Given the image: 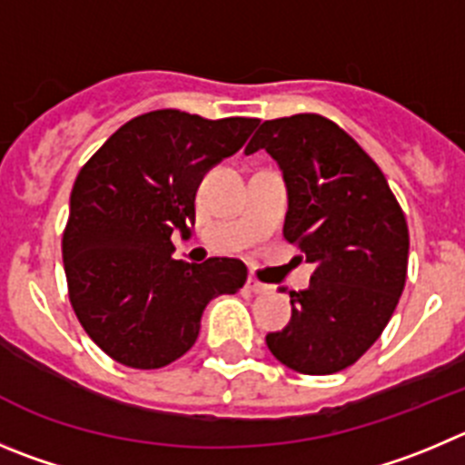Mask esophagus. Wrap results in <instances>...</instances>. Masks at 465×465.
<instances>
[{"mask_svg": "<svg viewBox=\"0 0 465 465\" xmlns=\"http://www.w3.org/2000/svg\"><path fill=\"white\" fill-rule=\"evenodd\" d=\"M247 289H250L252 293H268V292H271V286L263 284V282H259V280H254V277H247Z\"/></svg>", "mask_w": 465, "mask_h": 465, "instance_id": "esophagus-1", "label": "esophagus"}]
</instances>
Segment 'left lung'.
I'll list each match as a JSON object with an SVG mask.
<instances>
[{
    "label": "left lung",
    "mask_w": 465,
    "mask_h": 465,
    "mask_svg": "<svg viewBox=\"0 0 465 465\" xmlns=\"http://www.w3.org/2000/svg\"><path fill=\"white\" fill-rule=\"evenodd\" d=\"M266 149L286 185L284 238L314 263L271 353L301 374H335L370 349L406 284L409 227L379 164L319 114L263 121L245 153Z\"/></svg>",
    "instance_id": "left-lung-1"
}]
</instances>
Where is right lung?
Listing matches in <instances>:
<instances>
[{
  "label": "right lung",
  "instance_id": "right-lung-1",
  "mask_svg": "<svg viewBox=\"0 0 465 465\" xmlns=\"http://www.w3.org/2000/svg\"><path fill=\"white\" fill-rule=\"evenodd\" d=\"M257 124L155 110L121 125L80 169L62 242L68 296L112 360L134 370L179 360L197 341L208 302L242 289V262L173 259L172 233H190L202 179Z\"/></svg>",
  "mask_w": 465,
  "mask_h": 465
}]
</instances>
